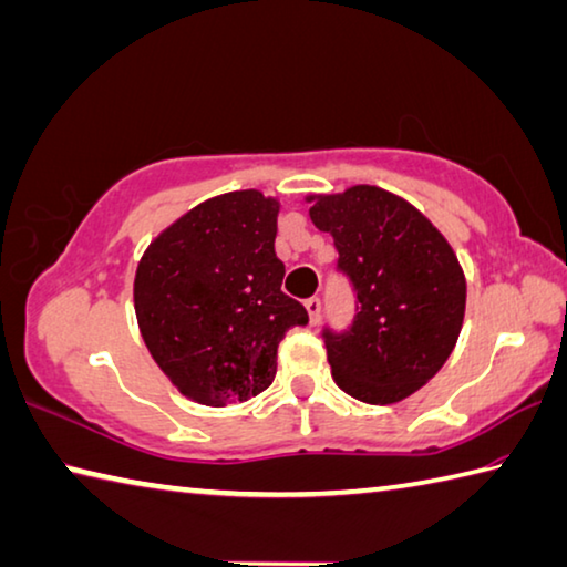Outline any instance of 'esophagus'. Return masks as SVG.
<instances>
[{"label": "esophagus", "mask_w": 567, "mask_h": 567, "mask_svg": "<svg viewBox=\"0 0 567 567\" xmlns=\"http://www.w3.org/2000/svg\"><path fill=\"white\" fill-rule=\"evenodd\" d=\"M307 307V315H310V324L319 322V312H322V302H319V297H310V300L305 302Z\"/></svg>", "instance_id": "1"}]
</instances>
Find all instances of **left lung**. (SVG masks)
I'll use <instances>...</instances> for the list:
<instances>
[{
  "instance_id": "1",
  "label": "left lung",
  "mask_w": 567,
  "mask_h": 567,
  "mask_svg": "<svg viewBox=\"0 0 567 567\" xmlns=\"http://www.w3.org/2000/svg\"><path fill=\"white\" fill-rule=\"evenodd\" d=\"M310 218L334 238L359 312L347 334L324 332L337 386L364 404H396L434 379L458 342L466 275L424 213L379 185L312 193Z\"/></svg>"
}]
</instances>
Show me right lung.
Masks as SVG:
<instances>
[{"label": "right lung", "instance_id": "obj_1", "mask_svg": "<svg viewBox=\"0 0 567 567\" xmlns=\"http://www.w3.org/2000/svg\"><path fill=\"white\" fill-rule=\"evenodd\" d=\"M280 208L255 188L215 195L158 233L136 267L143 342L171 384L203 406L270 386L287 329L310 319L282 292Z\"/></svg>", "mask_w": 567, "mask_h": 567}]
</instances>
